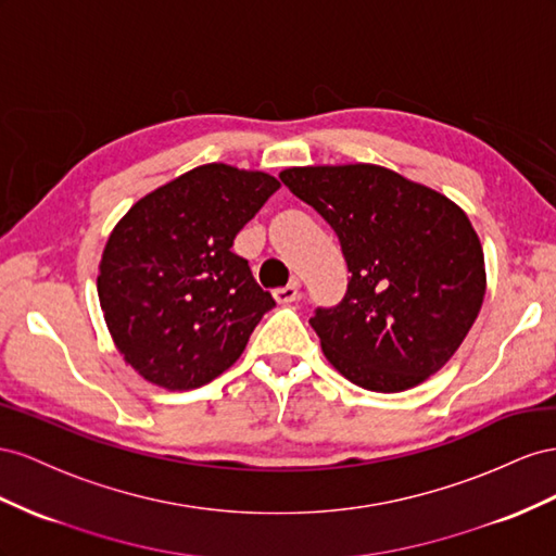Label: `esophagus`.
I'll return each mask as SVG.
<instances>
[{
    "label": "esophagus",
    "mask_w": 556,
    "mask_h": 556,
    "mask_svg": "<svg viewBox=\"0 0 556 556\" xmlns=\"http://www.w3.org/2000/svg\"><path fill=\"white\" fill-rule=\"evenodd\" d=\"M275 300L279 305H287V303H293V300L298 298V283H289V287H279L273 291Z\"/></svg>",
    "instance_id": "34e87169"
}]
</instances>
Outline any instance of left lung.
Wrapping results in <instances>:
<instances>
[{
    "label": "left lung",
    "mask_w": 556,
    "mask_h": 556,
    "mask_svg": "<svg viewBox=\"0 0 556 556\" xmlns=\"http://www.w3.org/2000/svg\"><path fill=\"white\" fill-rule=\"evenodd\" d=\"M338 232L352 279L309 319L349 382L399 393L435 375L466 340L486 291L484 251L447 195L370 163L279 172Z\"/></svg>",
    "instance_id": "obj_1"
}]
</instances>
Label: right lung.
<instances>
[{"label": "right lung", "instance_id": "1", "mask_svg": "<svg viewBox=\"0 0 556 556\" xmlns=\"http://www.w3.org/2000/svg\"><path fill=\"white\" fill-rule=\"evenodd\" d=\"M281 184L210 163L137 200L102 251L98 295L118 354L167 391L210 384L275 300L232 242Z\"/></svg>", "mask_w": 556, "mask_h": 556}]
</instances>
